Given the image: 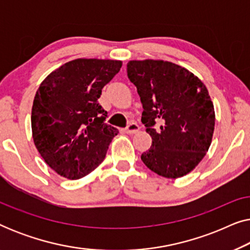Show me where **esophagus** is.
<instances>
[{"label": "esophagus", "mask_w": 250, "mask_h": 250, "mask_svg": "<svg viewBox=\"0 0 250 250\" xmlns=\"http://www.w3.org/2000/svg\"><path fill=\"white\" fill-rule=\"evenodd\" d=\"M139 131H140V126L136 124V123H131V124L125 128V132L127 133V134H135V133H138Z\"/></svg>", "instance_id": "esophagus-1"}]
</instances>
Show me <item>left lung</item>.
<instances>
[{
	"instance_id": "8db88e82",
	"label": "left lung",
	"mask_w": 250,
	"mask_h": 250,
	"mask_svg": "<svg viewBox=\"0 0 250 250\" xmlns=\"http://www.w3.org/2000/svg\"><path fill=\"white\" fill-rule=\"evenodd\" d=\"M127 75L138 88L141 121L152 139L142 162L166 179L189 174L213 139L215 110L206 85L184 67L164 60L128 61Z\"/></svg>"
}]
</instances>
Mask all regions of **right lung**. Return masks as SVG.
<instances>
[{
    "instance_id": "add662e5",
    "label": "right lung",
    "mask_w": 250,
    "mask_h": 250,
    "mask_svg": "<svg viewBox=\"0 0 250 250\" xmlns=\"http://www.w3.org/2000/svg\"><path fill=\"white\" fill-rule=\"evenodd\" d=\"M121 60L68 61L47 75L32 108L34 145L60 176L78 180L104 162L118 129L104 123L102 88L121 70Z\"/></svg>"
}]
</instances>
